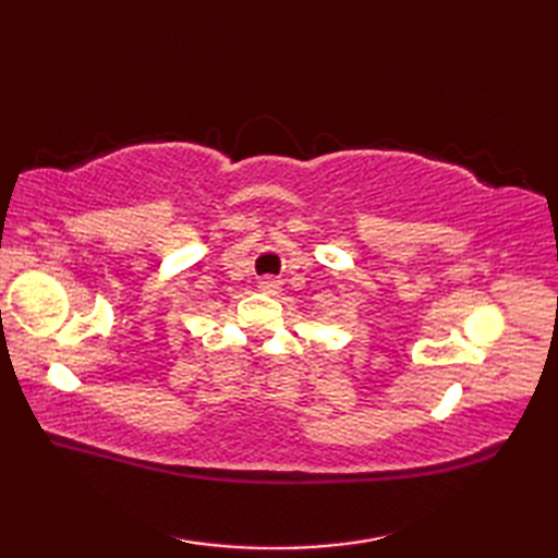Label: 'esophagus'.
<instances>
[{
	"label": "esophagus",
	"instance_id": "obj_1",
	"mask_svg": "<svg viewBox=\"0 0 558 558\" xmlns=\"http://www.w3.org/2000/svg\"><path fill=\"white\" fill-rule=\"evenodd\" d=\"M280 286H282V282L276 280V278H260L258 280V290L266 292V294H278Z\"/></svg>",
	"mask_w": 558,
	"mask_h": 558
}]
</instances>
